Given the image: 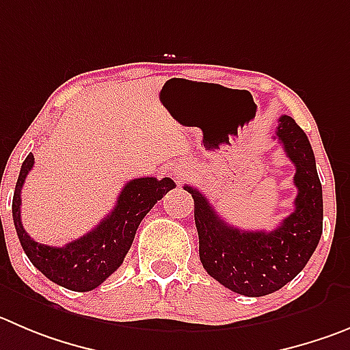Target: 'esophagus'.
I'll return each mask as SVG.
<instances>
[{
  "mask_svg": "<svg viewBox=\"0 0 350 350\" xmlns=\"http://www.w3.org/2000/svg\"><path fill=\"white\" fill-rule=\"evenodd\" d=\"M186 172H188V171H186L185 165H174V167L171 169V176H172V178H174L178 183L183 181V179L186 178Z\"/></svg>",
  "mask_w": 350,
  "mask_h": 350,
  "instance_id": "esophagus-1",
  "label": "esophagus"
}]
</instances>
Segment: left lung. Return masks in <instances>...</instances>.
I'll list each match as a JSON object with an SVG mask.
<instances>
[{"label": "left lung", "instance_id": "8db88e82", "mask_svg": "<svg viewBox=\"0 0 350 350\" xmlns=\"http://www.w3.org/2000/svg\"><path fill=\"white\" fill-rule=\"evenodd\" d=\"M276 138L295 165V211L273 231H241L217 215L193 186L198 252L204 269L221 285L247 297L273 293L306 267L323 233V190L308 136L290 116H282Z\"/></svg>", "mask_w": 350, "mask_h": 350}]
</instances>
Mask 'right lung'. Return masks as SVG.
Masks as SVG:
<instances>
[{"label":"right lung","mask_w":350,"mask_h":350,"mask_svg":"<svg viewBox=\"0 0 350 350\" xmlns=\"http://www.w3.org/2000/svg\"><path fill=\"white\" fill-rule=\"evenodd\" d=\"M32 165L34 155L29 153L22 164L13 193L12 214L15 230L29 260L48 280L74 292L94 290L119 269L143 217L157 200L176 186L171 178L160 181L157 178L133 179L122 188L113 211L105 215L94 230L64 247H50L32 240L22 226L21 193Z\"/></svg>","instance_id":"right-lung-1"}]
</instances>
